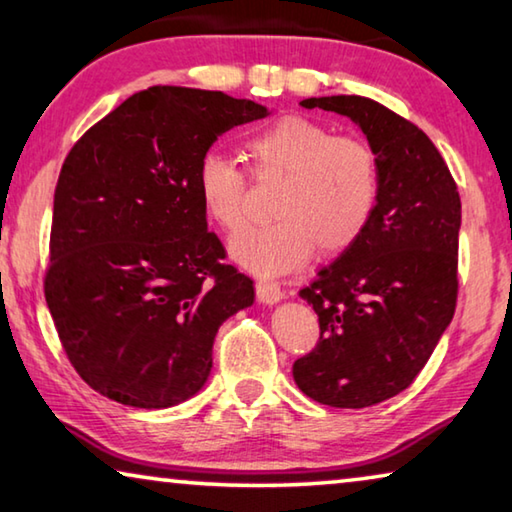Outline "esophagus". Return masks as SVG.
I'll return each instance as SVG.
<instances>
[{"mask_svg": "<svg viewBox=\"0 0 512 512\" xmlns=\"http://www.w3.org/2000/svg\"><path fill=\"white\" fill-rule=\"evenodd\" d=\"M255 291H257V300L264 302V305H275V302L282 300L280 284L273 280H257Z\"/></svg>", "mask_w": 512, "mask_h": 512, "instance_id": "1", "label": "esophagus"}]
</instances>
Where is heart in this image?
Masks as SVG:
<instances>
[{
  "label": "heart",
  "mask_w": 512,
  "mask_h": 512,
  "mask_svg": "<svg viewBox=\"0 0 512 512\" xmlns=\"http://www.w3.org/2000/svg\"><path fill=\"white\" fill-rule=\"evenodd\" d=\"M257 176H284L271 225L248 228L230 241V257L255 275H282L323 253L350 248L375 214L379 167L368 144L336 137L305 115H284L244 144ZM196 196L207 219L225 232L246 221V178L235 162L210 151L198 160Z\"/></svg>",
  "instance_id": "obj_1"
}]
</instances>
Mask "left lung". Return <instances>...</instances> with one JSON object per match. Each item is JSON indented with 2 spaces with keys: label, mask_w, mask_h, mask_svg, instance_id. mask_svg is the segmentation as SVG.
<instances>
[{
  "label": "left lung",
  "mask_w": 512,
  "mask_h": 512,
  "mask_svg": "<svg viewBox=\"0 0 512 512\" xmlns=\"http://www.w3.org/2000/svg\"><path fill=\"white\" fill-rule=\"evenodd\" d=\"M300 106L348 117L379 167L366 232L300 291L320 339L293 363L311 400L363 409L409 388L452 323L461 198L429 137L381 103L339 94Z\"/></svg>",
  "instance_id": "1"
}]
</instances>
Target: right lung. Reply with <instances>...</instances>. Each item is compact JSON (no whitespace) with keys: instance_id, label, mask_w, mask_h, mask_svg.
Segmentation results:
<instances>
[{"instance_id":"right-lung-1","label":"right lung","mask_w":512,"mask_h":512,"mask_svg":"<svg viewBox=\"0 0 512 512\" xmlns=\"http://www.w3.org/2000/svg\"><path fill=\"white\" fill-rule=\"evenodd\" d=\"M271 110L223 92L155 85L128 97L65 158L45 298L85 384L135 409L194 397L219 327L253 305L196 196L198 160Z\"/></svg>"}]
</instances>
